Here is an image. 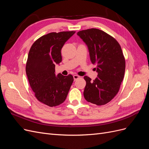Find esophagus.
Segmentation results:
<instances>
[{"mask_svg": "<svg viewBox=\"0 0 149 149\" xmlns=\"http://www.w3.org/2000/svg\"><path fill=\"white\" fill-rule=\"evenodd\" d=\"M80 78V76H78V75H76V74H75V75H74L73 76V79H74V81H76V80H77L78 79H79Z\"/></svg>", "mask_w": 149, "mask_h": 149, "instance_id": "34e87169", "label": "esophagus"}]
</instances>
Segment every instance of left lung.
Returning a JSON list of instances; mask_svg holds the SVG:
<instances>
[{
    "mask_svg": "<svg viewBox=\"0 0 149 149\" xmlns=\"http://www.w3.org/2000/svg\"><path fill=\"white\" fill-rule=\"evenodd\" d=\"M77 35L87 45L90 60L96 66L97 73L93 81L84 76L86 82L84 97L94 104H106L118 94L124 78L125 63L121 47L116 39L97 29L79 31Z\"/></svg>",
    "mask_w": 149,
    "mask_h": 149,
    "instance_id": "left-lung-1",
    "label": "left lung"
}]
</instances>
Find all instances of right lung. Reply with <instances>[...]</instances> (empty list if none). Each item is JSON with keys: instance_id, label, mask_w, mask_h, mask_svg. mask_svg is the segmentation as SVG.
<instances>
[{"instance_id": "1", "label": "right lung", "mask_w": 149, "mask_h": 149, "mask_svg": "<svg viewBox=\"0 0 149 149\" xmlns=\"http://www.w3.org/2000/svg\"><path fill=\"white\" fill-rule=\"evenodd\" d=\"M75 31L52 32L43 35L30 48L26 73L37 100L49 107L61 104L73 82V76L55 74V65L62 61L61 50Z\"/></svg>"}]
</instances>
